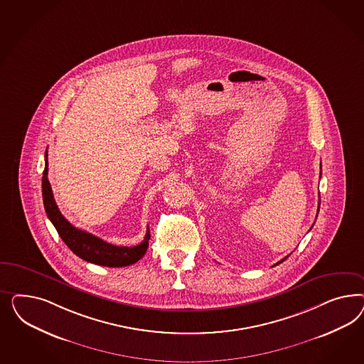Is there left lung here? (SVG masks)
Segmentation results:
<instances>
[{"label": "left lung", "instance_id": "left-lung-1", "mask_svg": "<svg viewBox=\"0 0 364 364\" xmlns=\"http://www.w3.org/2000/svg\"><path fill=\"white\" fill-rule=\"evenodd\" d=\"M320 175H321V173H320ZM319 210H320V198H319V207H318V213H319ZM316 218H318V215H316ZM287 257H288V256H287ZM287 257H284V259H282V260H280V262H277V263H276L275 265L280 264V263H283V262H284V260H286ZM275 265H274V267H275Z\"/></svg>", "mask_w": 364, "mask_h": 364}]
</instances>
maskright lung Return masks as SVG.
I'll list each match as a JSON object with an SVG mask.
<instances>
[{
	"label": "right lung",
	"instance_id": "right-lung-1",
	"mask_svg": "<svg viewBox=\"0 0 364 364\" xmlns=\"http://www.w3.org/2000/svg\"><path fill=\"white\" fill-rule=\"evenodd\" d=\"M43 200L45 212L55 225L63 242L69 247V250L82 260L93 264L104 267H127L134 264L143 257L151 239L149 228L143 242L134 247H117L109 242H104L97 236L73 227L61 215L55 204L50 183L48 180V151H45V169L43 173Z\"/></svg>",
	"mask_w": 364,
	"mask_h": 364
}]
</instances>
